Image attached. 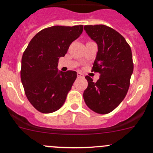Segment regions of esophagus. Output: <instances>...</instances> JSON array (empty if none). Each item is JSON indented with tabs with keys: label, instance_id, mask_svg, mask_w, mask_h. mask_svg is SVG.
Masks as SVG:
<instances>
[{
	"label": "esophagus",
	"instance_id": "esophagus-1",
	"mask_svg": "<svg viewBox=\"0 0 153 153\" xmlns=\"http://www.w3.org/2000/svg\"><path fill=\"white\" fill-rule=\"evenodd\" d=\"M77 76L79 78V77H83V75L81 73V72H78V73H77Z\"/></svg>",
	"mask_w": 153,
	"mask_h": 153
}]
</instances>
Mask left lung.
I'll return each mask as SVG.
<instances>
[{
  "instance_id": "left-lung-1",
  "label": "left lung",
  "mask_w": 153,
  "mask_h": 153,
  "mask_svg": "<svg viewBox=\"0 0 153 153\" xmlns=\"http://www.w3.org/2000/svg\"><path fill=\"white\" fill-rule=\"evenodd\" d=\"M84 30L98 44L92 71L100 74L96 82L85 77L88 86L84 92V101L97 113H109L121 104L129 89L133 72L131 48L119 32L106 25H86Z\"/></svg>"
}]
</instances>
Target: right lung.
I'll use <instances>...</instances> for the list:
<instances>
[{
	"label": "right lung",
	"instance_id": "obj_1",
	"mask_svg": "<svg viewBox=\"0 0 153 153\" xmlns=\"http://www.w3.org/2000/svg\"><path fill=\"white\" fill-rule=\"evenodd\" d=\"M82 32L83 25L48 27L38 32L24 51L21 82L27 99L39 112H55L65 102L77 72H58V60Z\"/></svg>",
	"mask_w": 153,
	"mask_h": 153
}]
</instances>
